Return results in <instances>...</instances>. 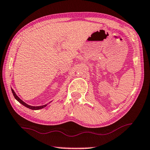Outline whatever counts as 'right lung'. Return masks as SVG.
<instances>
[{
    "mask_svg": "<svg viewBox=\"0 0 150 150\" xmlns=\"http://www.w3.org/2000/svg\"><path fill=\"white\" fill-rule=\"evenodd\" d=\"M11 91H12V93H13V96H14V97H15V98H16V100L18 101V102H20V103H21V104H22L23 105H24V106L26 107H28V108H29V109H33V110H38V109H43V107H45L47 106V105H42V106H38V107H33V106H30V105H28V104H26V103H24V101L21 100V99H20V98H19V97H18V96L16 95V94L15 93V92H14V90H13L11 89Z\"/></svg>",
    "mask_w": 150,
    "mask_h": 150,
    "instance_id": "add662e5",
    "label": "right lung"
}]
</instances>
